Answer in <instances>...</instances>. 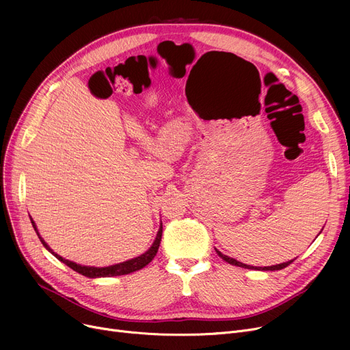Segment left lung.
I'll return each mask as SVG.
<instances>
[{
	"label": "left lung",
	"instance_id": "8db88e82",
	"mask_svg": "<svg viewBox=\"0 0 350 350\" xmlns=\"http://www.w3.org/2000/svg\"><path fill=\"white\" fill-rule=\"evenodd\" d=\"M215 251H217L218 256H221V258H223L226 262H228V264H231V265H235V267L247 268V269H258V271H280V269H282V268L288 267L289 264H292L293 261H295V258H293V260H291V261H286V262H282V264H278V265H271V267H251V265H247V264H243V262H240V261H237V260H234V258H230L228 255H224L223 252H219L218 250H215Z\"/></svg>",
	"mask_w": 350,
	"mask_h": 350
}]
</instances>
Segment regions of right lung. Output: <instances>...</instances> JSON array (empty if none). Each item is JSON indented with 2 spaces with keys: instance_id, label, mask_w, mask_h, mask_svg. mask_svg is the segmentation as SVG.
Segmentation results:
<instances>
[{
  "instance_id": "add662e5",
  "label": "right lung",
  "mask_w": 350,
  "mask_h": 350,
  "mask_svg": "<svg viewBox=\"0 0 350 350\" xmlns=\"http://www.w3.org/2000/svg\"><path fill=\"white\" fill-rule=\"evenodd\" d=\"M31 218V217H29ZM31 223H32V227L33 230L36 231V235L40 237L41 243L44 244V247L53 255L57 256V258L64 262L65 265H68L69 268H72L73 271H77L78 273L83 275V277H88V278H105V277H118V275H126V273H132L135 271H139L142 268H144L147 264H149L159 251V247H160V241H161V232H163V226L160 224V228L157 231V235L154 238V241L152 244V247L147 250L144 254L136 256V258H132V260H127V261H123V262H119V264H115V265H109V267H88V265H81V264H77L73 261H69V260H65L62 258L61 255H58L57 252H53L51 250V247L44 241V238L40 235L38 232V228H36V224L33 223V219L31 218Z\"/></svg>"
}]
</instances>
